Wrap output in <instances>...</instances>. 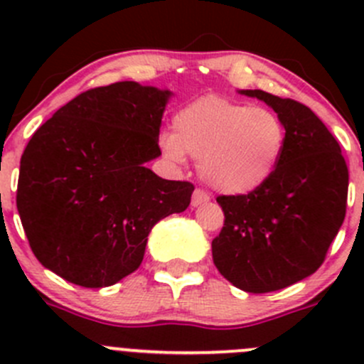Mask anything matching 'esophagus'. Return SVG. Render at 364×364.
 Instances as JSON below:
<instances>
[{
    "label": "esophagus",
    "mask_w": 364,
    "mask_h": 364,
    "mask_svg": "<svg viewBox=\"0 0 364 364\" xmlns=\"http://www.w3.org/2000/svg\"><path fill=\"white\" fill-rule=\"evenodd\" d=\"M208 200H209V196L204 192V190L197 188L196 192H193V196H192V205H193V208H199V205L205 204Z\"/></svg>",
    "instance_id": "obj_1"
}]
</instances>
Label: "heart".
Returning <instances> with one entry per match:
<instances>
[{
	"label": "heart",
	"instance_id": "heart-1",
	"mask_svg": "<svg viewBox=\"0 0 364 364\" xmlns=\"http://www.w3.org/2000/svg\"><path fill=\"white\" fill-rule=\"evenodd\" d=\"M287 130L277 112L229 98H197L176 112L172 134L160 137L165 159L199 160V174L227 196H247L266 185L277 171Z\"/></svg>",
	"mask_w": 364,
	"mask_h": 364
}]
</instances>
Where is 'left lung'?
<instances>
[{"mask_svg": "<svg viewBox=\"0 0 364 364\" xmlns=\"http://www.w3.org/2000/svg\"><path fill=\"white\" fill-rule=\"evenodd\" d=\"M241 95L266 102L287 130L284 155L269 181L247 196H220L223 229L213 262L245 292L280 291L324 262L345 218L348 168L340 144L306 105L262 90Z\"/></svg>", "mask_w": 364, "mask_h": 364, "instance_id": "1", "label": "left lung"}]
</instances>
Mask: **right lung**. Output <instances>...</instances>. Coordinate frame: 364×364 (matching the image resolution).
Wrapping results in <instances>:
<instances>
[{
	"label": "right lung",
	"instance_id": "add662e5",
	"mask_svg": "<svg viewBox=\"0 0 364 364\" xmlns=\"http://www.w3.org/2000/svg\"><path fill=\"white\" fill-rule=\"evenodd\" d=\"M171 91L123 80L87 90L33 134L21 156L17 209L43 267L109 287L144 259L155 223L188 208L193 185L156 176Z\"/></svg>",
	"mask_w": 364,
	"mask_h": 364
}]
</instances>
